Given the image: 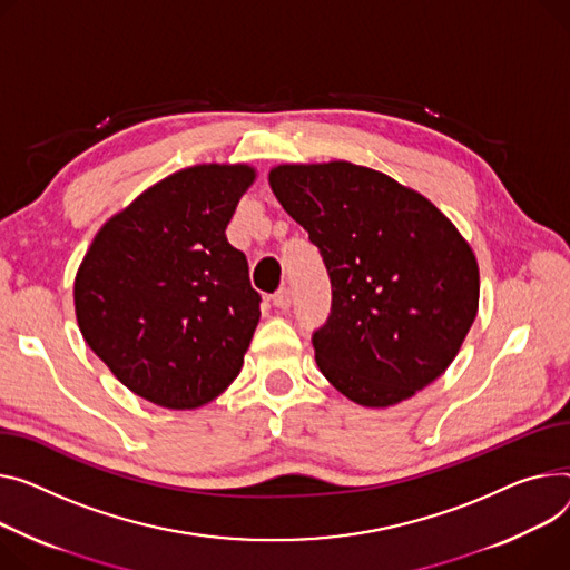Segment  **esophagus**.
Wrapping results in <instances>:
<instances>
[{"label":"esophagus","mask_w":570,"mask_h":570,"mask_svg":"<svg viewBox=\"0 0 570 570\" xmlns=\"http://www.w3.org/2000/svg\"><path fill=\"white\" fill-rule=\"evenodd\" d=\"M273 305L277 309H288L291 307V288H279L275 295H273Z\"/></svg>","instance_id":"34e87169"}]
</instances>
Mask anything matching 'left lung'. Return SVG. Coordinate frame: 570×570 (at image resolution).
<instances>
[{
  "instance_id": "left-lung-1",
  "label": "left lung",
  "mask_w": 570,
  "mask_h": 570,
  "mask_svg": "<svg viewBox=\"0 0 570 570\" xmlns=\"http://www.w3.org/2000/svg\"><path fill=\"white\" fill-rule=\"evenodd\" d=\"M268 180L332 282V314L314 334L330 385L364 407L429 387L456 360L479 312L470 243L424 195L362 165L291 163Z\"/></svg>"
}]
</instances>
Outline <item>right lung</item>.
Segmentation results:
<instances>
[{
    "instance_id": "1",
    "label": "right lung",
    "mask_w": 570,
    "mask_h": 570,
    "mask_svg": "<svg viewBox=\"0 0 570 570\" xmlns=\"http://www.w3.org/2000/svg\"><path fill=\"white\" fill-rule=\"evenodd\" d=\"M252 165H195L150 185L94 236L72 284L89 348L137 396L195 410L229 387L261 318L226 240Z\"/></svg>"
}]
</instances>
